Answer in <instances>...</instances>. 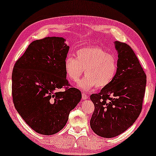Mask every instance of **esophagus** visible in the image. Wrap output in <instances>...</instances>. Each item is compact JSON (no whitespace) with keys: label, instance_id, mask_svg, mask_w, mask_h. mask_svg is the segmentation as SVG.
I'll return each instance as SVG.
<instances>
[{"label":"esophagus","instance_id":"1","mask_svg":"<svg viewBox=\"0 0 156 156\" xmlns=\"http://www.w3.org/2000/svg\"><path fill=\"white\" fill-rule=\"evenodd\" d=\"M89 98V96L86 94L85 93H82V99H87Z\"/></svg>","mask_w":156,"mask_h":156}]
</instances>
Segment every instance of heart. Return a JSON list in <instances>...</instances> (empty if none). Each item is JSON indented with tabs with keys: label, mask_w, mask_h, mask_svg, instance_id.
Instances as JSON below:
<instances>
[{
	"label": "heart",
	"mask_w": 156,
	"mask_h": 156,
	"mask_svg": "<svg viewBox=\"0 0 156 156\" xmlns=\"http://www.w3.org/2000/svg\"><path fill=\"white\" fill-rule=\"evenodd\" d=\"M66 75L72 82H78L84 73L85 77L79 87L89 90L96 86L102 89L108 86L116 75L118 62L114 55L98 47H87L76 52V58L67 55L64 62Z\"/></svg>",
	"instance_id": "1"
}]
</instances>
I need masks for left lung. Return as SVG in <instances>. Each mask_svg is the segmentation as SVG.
<instances>
[{"mask_svg": "<svg viewBox=\"0 0 156 156\" xmlns=\"http://www.w3.org/2000/svg\"><path fill=\"white\" fill-rule=\"evenodd\" d=\"M118 51V69L112 83L90 99L94 111L91 129L103 138H113L129 129L142 110L146 91V74L139 60L126 43L115 42Z\"/></svg>", "mask_w": 156, "mask_h": 156, "instance_id": "obj_1", "label": "left lung"}]
</instances>
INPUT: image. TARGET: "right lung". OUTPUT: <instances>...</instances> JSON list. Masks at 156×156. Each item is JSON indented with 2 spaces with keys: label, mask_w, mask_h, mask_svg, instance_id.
Returning a JSON list of instances; mask_svg holds the SVG:
<instances>
[{
  "label": "right lung",
  "mask_w": 156,
  "mask_h": 156,
  "mask_svg": "<svg viewBox=\"0 0 156 156\" xmlns=\"http://www.w3.org/2000/svg\"><path fill=\"white\" fill-rule=\"evenodd\" d=\"M65 41L63 37H47L32 42L12 69L16 109L32 129L42 135L62 129L82 98L81 91L66 78L64 62L69 47Z\"/></svg>",
  "instance_id": "right-lung-1"
}]
</instances>
